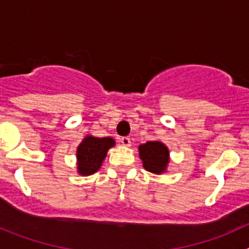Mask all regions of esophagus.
Here are the masks:
<instances>
[{
	"label": "esophagus",
	"instance_id": "obj_1",
	"mask_svg": "<svg viewBox=\"0 0 249 249\" xmlns=\"http://www.w3.org/2000/svg\"><path fill=\"white\" fill-rule=\"evenodd\" d=\"M121 143H122L124 147H129V146H131V138H129V137H122V138H121Z\"/></svg>",
	"mask_w": 249,
	"mask_h": 249
}]
</instances>
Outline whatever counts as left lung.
Instances as JSON below:
<instances>
[{"label":"left lung","mask_w":249,"mask_h":249,"mask_svg":"<svg viewBox=\"0 0 249 249\" xmlns=\"http://www.w3.org/2000/svg\"><path fill=\"white\" fill-rule=\"evenodd\" d=\"M140 157L146 171L156 175L166 172L169 163V151L166 144L160 141H148L138 147Z\"/></svg>","instance_id":"8db88e82"}]
</instances>
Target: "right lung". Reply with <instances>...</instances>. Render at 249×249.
Instances as JSON below:
<instances>
[{
    "instance_id": "obj_1",
    "label": "right lung",
    "mask_w": 249,
    "mask_h": 249,
    "mask_svg": "<svg viewBox=\"0 0 249 249\" xmlns=\"http://www.w3.org/2000/svg\"><path fill=\"white\" fill-rule=\"evenodd\" d=\"M111 137H93L86 136L77 147V172L81 176H89L97 172L107 156V152L114 146Z\"/></svg>"
}]
</instances>
